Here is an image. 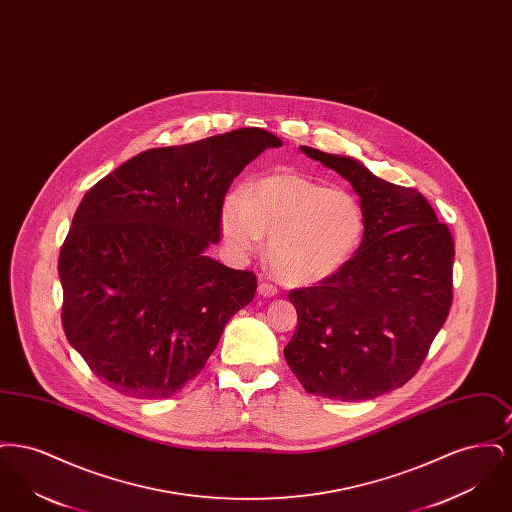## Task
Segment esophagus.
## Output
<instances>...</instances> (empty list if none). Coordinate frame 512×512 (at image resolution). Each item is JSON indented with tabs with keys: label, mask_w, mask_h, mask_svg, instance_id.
<instances>
[{
	"label": "esophagus",
	"mask_w": 512,
	"mask_h": 512,
	"mask_svg": "<svg viewBox=\"0 0 512 512\" xmlns=\"http://www.w3.org/2000/svg\"><path fill=\"white\" fill-rule=\"evenodd\" d=\"M257 292H259V295H263V297H274V295L278 293V290H276L272 284H268V282H261L259 288H257Z\"/></svg>",
	"instance_id": "obj_1"
}]
</instances>
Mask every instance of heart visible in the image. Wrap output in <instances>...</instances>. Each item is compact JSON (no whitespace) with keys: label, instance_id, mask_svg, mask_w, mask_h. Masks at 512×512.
Masks as SVG:
<instances>
[{"label":"heart","instance_id":"obj_1","mask_svg":"<svg viewBox=\"0 0 512 512\" xmlns=\"http://www.w3.org/2000/svg\"><path fill=\"white\" fill-rule=\"evenodd\" d=\"M359 197L295 172H278L226 197L220 232L240 257L268 236V261L292 284H317L345 267L365 238Z\"/></svg>","mask_w":512,"mask_h":512}]
</instances>
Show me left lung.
<instances>
[{
    "label": "left lung",
    "mask_w": 512,
    "mask_h": 512,
    "mask_svg": "<svg viewBox=\"0 0 512 512\" xmlns=\"http://www.w3.org/2000/svg\"><path fill=\"white\" fill-rule=\"evenodd\" d=\"M301 151L353 186L366 226L345 267L290 292L297 330L284 357L309 393L374 399L413 378L449 315L455 244L420 192L374 176L353 157Z\"/></svg>",
    "instance_id": "1"
}]
</instances>
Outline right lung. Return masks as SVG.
I'll list each match as a JSON object with an SVG mask.
<instances>
[{"mask_svg": "<svg viewBox=\"0 0 512 512\" xmlns=\"http://www.w3.org/2000/svg\"><path fill=\"white\" fill-rule=\"evenodd\" d=\"M282 140L238 128L138 153L82 197L59 253L65 336L107 386L138 399L182 390L215 351L257 278L219 244L234 178Z\"/></svg>", "mask_w": 512, "mask_h": 512, "instance_id": "add662e5", "label": "right lung"}]
</instances>
